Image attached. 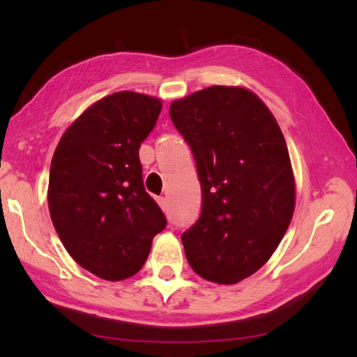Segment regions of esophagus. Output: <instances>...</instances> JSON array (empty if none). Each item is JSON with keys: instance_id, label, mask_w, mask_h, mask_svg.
I'll return each mask as SVG.
<instances>
[{"instance_id": "34e87169", "label": "esophagus", "mask_w": 357, "mask_h": 357, "mask_svg": "<svg viewBox=\"0 0 357 357\" xmlns=\"http://www.w3.org/2000/svg\"><path fill=\"white\" fill-rule=\"evenodd\" d=\"M157 203H159V206L162 209L167 208V198L165 197H157Z\"/></svg>"}]
</instances>
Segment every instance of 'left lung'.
<instances>
[{"instance_id":"1","label":"left lung","mask_w":357,"mask_h":357,"mask_svg":"<svg viewBox=\"0 0 357 357\" xmlns=\"http://www.w3.org/2000/svg\"><path fill=\"white\" fill-rule=\"evenodd\" d=\"M202 184V214L183 233L185 258L209 282L231 285L261 268L291 222L294 178L273 113L257 94L209 86L170 105Z\"/></svg>"}]
</instances>
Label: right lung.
I'll return each instance as SVG.
<instances>
[{"label":"right lung","mask_w":357,"mask_h":357,"mask_svg":"<svg viewBox=\"0 0 357 357\" xmlns=\"http://www.w3.org/2000/svg\"><path fill=\"white\" fill-rule=\"evenodd\" d=\"M162 104L121 91L96 102L64 132L52 159L48 209L70 257L105 280L137 274L167 219L144 190L138 149Z\"/></svg>","instance_id":"add662e5"}]
</instances>
